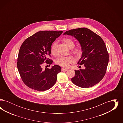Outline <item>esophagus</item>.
I'll return each mask as SVG.
<instances>
[{"label": "esophagus", "instance_id": "obj_1", "mask_svg": "<svg viewBox=\"0 0 123 123\" xmlns=\"http://www.w3.org/2000/svg\"><path fill=\"white\" fill-rule=\"evenodd\" d=\"M61 70L62 71H66V70H68V69H66V68H62V69H61Z\"/></svg>", "mask_w": 123, "mask_h": 123}]
</instances>
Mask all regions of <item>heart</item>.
<instances>
[{"label": "heart", "instance_id": "1", "mask_svg": "<svg viewBox=\"0 0 123 123\" xmlns=\"http://www.w3.org/2000/svg\"><path fill=\"white\" fill-rule=\"evenodd\" d=\"M63 41L67 47L70 49H72L75 46V43L70 38H65ZM56 45V42L53 43L51 47V53L54 55L55 54V47ZM74 52L77 53H79L81 52V49L79 48H76L74 50ZM74 61V59L70 56H60L56 59L55 63L59 65L64 67H67L69 66L70 63Z\"/></svg>", "mask_w": 123, "mask_h": 123}]
</instances>
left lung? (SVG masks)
<instances>
[{
  "mask_svg": "<svg viewBox=\"0 0 123 123\" xmlns=\"http://www.w3.org/2000/svg\"><path fill=\"white\" fill-rule=\"evenodd\" d=\"M64 35L74 37L79 41L82 55L78 64H84L83 70H75V76L71 81L83 88L91 87L99 83L105 75L109 61V54L102 39L85 28L71 29Z\"/></svg>",
  "mask_w": 123,
  "mask_h": 123,
  "instance_id": "8db88e82",
  "label": "left lung"
}]
</instances>
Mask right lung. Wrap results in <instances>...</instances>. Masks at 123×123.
Wrapping results in <instances>:
<instances>
[{"label": "right lung", "instance_id": "add662e5", "mask_svg": "<svg viewBox=\"0 0 123 123\" xmlns=\"http://www.w3.org/2000/svg\"><path fill=\"white\" fill-rule=\"evenodd\" d=\"M62 31H41L26 39L20 47L17 67L20 75L28 87L43 91L52 88L56 83L61 67L55 65L51 69H42L46 62L51 64V47Z\"/></svg>", "mask_w": 123, "mask_h": 123}]
</instances>
